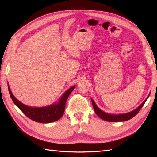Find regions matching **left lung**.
<instances>
[{
  "label": "left lung",
  "mask_w": 157,
  "mask_h": 157,
  "mask_svg": "<svg viewBox=\"0 0 157 157\" xmlns=\"http://www.w3.org/2000/svg\"><path fill=\"white\" fill-rule=\"evenodd\" d=\"M148 97H147L146 99L143 102V103L141 105L139 106L135 110L129 112V113H128L126 114H110L106 113L105 112L102 111L100 109L98 108V106L96 105L95 102H94V101L92 99V98H91V101H92V105L93 106L94 110H95V113L97 114L98 117H100L101 119L108 121V122H124V121L130 120L131 118L134 117V116H135L139 112H140L143 106L144 105L145 102H146Z\"/></svg>",
  "instance_id": "obj_1"
}]
</instances>
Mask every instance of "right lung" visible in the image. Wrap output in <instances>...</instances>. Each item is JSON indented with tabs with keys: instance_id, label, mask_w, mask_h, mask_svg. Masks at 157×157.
Instances as JSON below:
<instances>
[{
	"instance_id": "1",
	"label": "right lung",
	"mask_w": 157,
	"mask_h": 157,
	"mask_svg": "<svg viewBox=\"0 0 157 157\" xmlns=\"http://www.w3.org/2000/svg\"><path fill=\"white\" fill-rule=\"evenodd\" d=\"M75 86L67 90L60 98L58 103L44 107H30L21 103L13 95L8 86V91L14 103L18 107L26 116L35 122L40 123H50L59 120L64 113L65 105L67 98L72 92Z\"/></svg>"
}]
</instances>
